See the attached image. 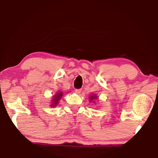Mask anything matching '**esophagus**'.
Listing matches in <instances>:
<instances>
[{"mask_svg": "<svg viewBox=\"0 0 158 158\" xmlns=\"http://www.w3.org/2000/svg\"><path fill=\"white\" fill-rule=\"evenodd\" d=\"M81 89H79L75 90V93H77V94H79L80 93H81Z\"/></svg>", "mask_w": 158, "mask_h": 158, "instance_id": "esophagus-1", "label": "esophagus"}]
</instances>
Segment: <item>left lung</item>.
I'll list each match as a JSON object with an SVG mask.
<instances>
[{"label": "left lung", "mask_w": 158, "mask_h": 158, "mask_svg": "<svg viewBox=\"0 0 158 158\" xmlns=\"http://www.w3.org/2000/svg\"><path fill=\"white\" fill-rule=\"evenodd\" d=\"M89 99L90 103H92V102H93V103H95V100L98 99V97H97L95 94H92L90 95V97Z\"/></svg>", "instance_id": "obj_1"}]
</instances>
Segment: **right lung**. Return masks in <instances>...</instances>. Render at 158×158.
Listing matches in <instances>:
<instances>
[{
    "mask_svg": "<svg viewBox=\"0 0 158 158\" xmlns=\"http://www.w3.org/2000/svg\"><path fill=\"white\" fill-rule=\"evenodd\" d=\"M62 96H63V92H57L54 95H53L52 99L50 102L51 107H56L58 104L59 103V101L61 99Z\"/></svg>",
    "mask_w": 158,
    "mask_h": 158,
    "instance_id": "right-lung-1",
    "label": "right lung"
}]
</instances>
